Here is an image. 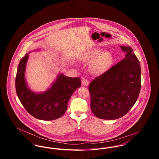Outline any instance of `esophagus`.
Wrapping results in <instances>:
<instances>
[{"label":"esophagus","instance_id":"34e87169","mask_svg":"<svg viewBox=\"0 0 159 159\" xmlns=\"http://www.w3.org/2000/svg\"><path fill=\"white\" fill-rule=\"evenodd\" d=\"M82 84L83 86H88L89 84V80L86 79H84L83 80H82Z\"/></svg>","mask_w":159,"mask_h":159}]
</instances>
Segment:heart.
Listing matches in <instances>:
<instances>
[{"mask_svg":"<svg viewBox=\"0 0 159 159\" xmlns=\"http://www.w3.org/2000/svg\"><path fill=\"white\" fill-rule=\"evenodd\" d=\"M83 61L88 63L92 62L89 66V70L92 73L100 75L111 67L113 62V57L110 52H103L101 49H95L87 55Z\"/></svg>","mask_w":159,"mask_h":159,"instance_id":"b5f03b06","label":"heart"}]
</instances>
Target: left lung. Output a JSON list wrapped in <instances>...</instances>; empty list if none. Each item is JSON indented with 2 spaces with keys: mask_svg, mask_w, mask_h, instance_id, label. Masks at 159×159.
<instances>
[{
  "mask_svg": "<svg viewBox=\"0 0 159 159\" xmlns=\"http://www.w3.org/2000/svg\"><path fill=\"white\" fill-rule=\"evenodd\" d=\"M125 58L89 84L91 108L98 118L114 120L128 113L141 89L140 63L131 48L120 46Z\"/></svg>",
  "mask_w": 159,
  "mask_h": 159,
  "instance_id": "left-lung-1",
  "label": "left lung"
}]
</instances>
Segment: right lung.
I'll list each match as a JSON object with an SVG mask.
<instances>
[{"mask_svg": "<svg viewBox=\"0 0 159 159\" xmlns=\"http://www.w3.org/2000/svg\"><path fill=\"white\" fill-rule=\"evenodd\" d=\"M29 54L21 59L17 68L15 89L18 97L27 111L35 118L43 120L57 119L65 113L71 96L80 87V79L60 74L51 88L43 93H34L28 88L24 76Z\"/></svg>", "mask_w": 159, "mask_h": 159, "instance_id": "obj_1", "label": "right lung"}]
</instances>
